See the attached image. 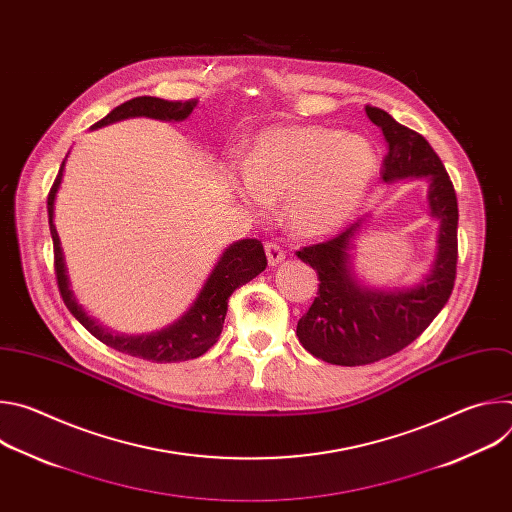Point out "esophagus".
<instances>
[{
	"label": "esophagus",
	"mask_w": 512,
	"mask_h": 512,
	"mask_svg": "<svg viewBox=\"0 0 512 512\" xmlns=\"http://www.w3.org/2000/svg\"><path fill=\"white\" fill-rule=\"evenodd\" d=\"M265 253H267L269 265H277V263H281L285 259V251L281 249V245H277L273 241L265 243Z\"/></svg>",
	"instance_id": "34e87169"
}]
</instances>
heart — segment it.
Wrapping results in <instances>:
<instances>
[{"instance_id": "obj_1", "label": "heart", "mask_w": 512, "mask_h": 512, "mask_svg": "<svg viewBox=\"0 0 512 512\" xmlns=\"http://www.w3.org/2000/svg\"><path fill=\"white\" fill-rule=\"evenodd\" d=\"M377 174L379 156L367 137L302 125L257 135L243 174L227 168V184L253 206L283 196L291 225L304 235H326L350 221Z\"/></svg>"}]
</instances>
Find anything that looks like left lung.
<instances>
[{
    "label": "left lung",
    "mask_w": 512,
    "mask_h": 512,
    "mask_svg": "<svg viewBox=\"0 0 512 512\" xmlns=\"http://www.w3.org/2000/svg\"><path fill=\"white\" fill-rule=\"evenodd\" d=\"M364 111L387 141L383 180L423 178L429 214L440 231L429 273L405 289H371L354 275L350 251L364 218L296 253L320 279L314 304L298 322V338L310 354L340 367L371 364L411 344L450 300L458 263V200L440 156L423 135L397 123L387 111L371 105Z\"/></svg>",
    "instance_id": "1"
}]
</instances>
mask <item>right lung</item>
Returning <instances> with one entry per match:
<instances>
[{
  "label": "right lung",
  "instance_id": "right-lung-1",
  "mask_svg": "<svg viewBox=\"0 0 512 512\" xmlns=\"http://www.w3.org/2000/svg\"><path fill=\"white\" fill-rule=\"evenodd\" d=\"M198 105L196 99L190 101H166L158 97H135L131 101H125L123 105L115 107L109 115H105L101 121H97L91 129L105 127L109 123L129 119V117H152L162 121H184L194 107ZM64 174V162L58 170V176L50 188L48 194V225L50 235L54 243V269H56V281L60 296L68 308V312L75 316L97 340L103 344L143 358L150 362H182L190 358L202 356L223 332L225 316H227V304L233 291L253 277H257L267 267V257L263 251L261 241L257 239H241L225 249V253L214 265L212 273L208 275L204 287L196 302L190 306V310L170 324L168 328H162L152 334L141 336H125V334H113L111 330L103 328L99 322H95L83 306L77 302L75 294L70 289L64 253L60 247V239L54 227V200L56 192L60 188Z\"/></svg>",
  "mask_w": 512,
  "mask_h": 512
}]
</instances>
